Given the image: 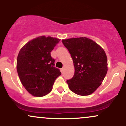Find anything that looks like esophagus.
<instances>
[{
  "mask_svg": "<svg viewBox=\"0 0 126 126\" xmlns=\"http://www.w3.org/2000/svg\"><path fill=\"white\" fill-rule=\"evenodd\" d=\"M64 66H63V67L61 69V70H62V72H63V70H64Z\"/></svg>",
  "mask_w": 126,
  "mask_h": 126,
  "instance_id": "obj_1",
  "label": "esophagus"
}]
</instances>
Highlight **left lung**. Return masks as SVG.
I'll use <instances>...</instances> for the list:
<instances>
[{"label": "left lung", "mask_w": 126, "mask_h": 126, "mask_svg": "<svg viewBox=\"0 0 126 126\" xmlns=\"http://www.w3.org/2000/svg\"><path fill=\"white\" fill-rule=\"evenodd\" d=\"M69 51L75 67L72 79L67 80L69 89L76 94L91 95L102 83L108 70L104 50L86 37L62 40Z\"/></svg>", "instance_id": "8db88e82"}]
</instances>
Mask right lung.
<instances>
[{
  "label": "right lung",
  "mask_w": 126,
  "mask_h": 126,
  "mask_svg": "<svg viewBox=\"0 0 126 126\" xmlns=\"http://www.w3.org/2000/svg\"><path fill=\"white\" fill-rule=\"evenodd\" d=\"M60 40L41 36L31 40L20 50L16 69L22 84L30 94L43 96L51 92L56 78L61 75L54 67L51 51Z\"/></svg>",
  "instance_id": "right-lung-1"
}]
</instances>
